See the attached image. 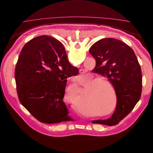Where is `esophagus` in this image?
I'll use <instances>...</instances> for the list:
<instances>
[{
    "mask_svg": "<svg viewBox=\"0 0 153 153\" xmlns=\"http://www.w3.org/2000/svg\"><path fill=\"white\" fill-rule=\"evenodd\" d=\"M79 72H80V74H83V73H84V71L83 70V69H80V70L79 71Z\"/></svg>",
    "mask_w": 153,
    "mask_h": 153,
    "instance_id": "34e87169",
    "label": "esophagus"
}]
</instances>
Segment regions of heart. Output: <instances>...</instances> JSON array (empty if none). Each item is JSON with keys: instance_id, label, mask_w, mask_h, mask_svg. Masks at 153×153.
<instances>
[{"instance_id": "b5f03b06", "label": "heart", "mask_w": 153, "mask_h": 153, "mask_svg": "<svg viewBox=\"0 0 153 153\" xmlns=\"http://www.w3.org/2000/svg\"><path fill=\"white\" fill-rule=\"evenodd\" d=\"M89 83L92 84L87 93L84 105L90 106L94 112H98L97 113L98 115L110 114L114 110L117 103V94L112 84L106 78H100L95 76H92L91 78ZM71 87L75 91V96L76 97L79 96L80 87L78 85L75 84ZM113 96L114 105V108L112 109Z\"/></svg>"}]
</instances>
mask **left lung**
<instances>
[{
    "instance_id": "1",
    "label": "left lung",
    "mask_w": 153,
    "mask_h": 153,
    "mask_svg": "<svg viewBox=\"0 0 153 153\" xmlns=\"http://www.w3.org/2000/svg\"><path fill=\"white\" fill-rule=\"evenodd\" d=\"M96 60L92 71L106 76L117 94V105L112 117L92 123L112 126L128 115L139 101L142 87L141 68L133 50L119 39L104 38L90 48Z\"/></svg>"
}]
</instances>
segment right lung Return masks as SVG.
<instances>
[{"label": "right lung", "mask_w": 153, "mask_h": 153, "mask_svg": "<svg viewBox=\"0 0 153 153\" xmlns=\"http://www.w3.org/2000/svg\"><path fill=\"white\" fill-rule=\"evenodd\" d=\"M78 74L61 42L47 35L36 37L24 45L16 63L18 99L41 123L73 121L63 98L67 78Z\"/></svg>", "instance_id": "right-lung-1"}]
</instances>
